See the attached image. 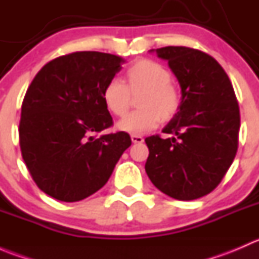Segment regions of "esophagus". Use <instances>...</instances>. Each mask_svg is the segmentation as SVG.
Returning <instances> with one entry per match:
<instances>
[{"label": "esophagus", "instance_id": "1", "mask_svg": "<svg viewBox=\"0 0 259 259\" xmlns=\"http://www.w3.org/2000/svg\"><path fill=\"white\" fill-rule=\"evenodd\" d=\"M132 142L134 143V144H140V143L144 142V139H143V137H140V135L132 134Z\"/></svg>", "mask_w": 259, "mask_h": 259}]
</instances>
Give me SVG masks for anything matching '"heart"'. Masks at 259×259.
Listing matches in <instances>:
<instances>
[{
	"instance_id": "1",
	"label": "heart",
	"mask_w": 259,
	"mask_h": 259,
	"mask_svg": "<svg viewBox=\"0 0 259 259\" xmlns=\"http://www.w3.org/2000/svg\"><path fill=\"white\" fill-rule=\"evenodd\" d=\"M126 85L119 79L108 81L103 90L106 109L115 116H124L132 108L133 95L138 98L140 109L133 111L119 122V129L130 134H143L158 125L168 122L178 114L182 94L171 81L165 66L153 60L142 59L125 71Z\"/></svg>"
}]
</instances>
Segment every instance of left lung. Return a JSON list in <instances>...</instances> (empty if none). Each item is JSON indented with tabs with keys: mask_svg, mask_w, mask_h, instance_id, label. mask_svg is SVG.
I'll return each mask as SVG.
<instances>
[{
	"mask_svg": "<svg viewBox=\"0 0 259 259\" xmlns=\"http://www.w3.org/2000/svg\"><path fill=\"white\" fill-rule=\"evenodd\" d=\"M182 88L178 114L164 127L171 134L146 138L145 171L160 192L193 200L218 187L234 160L241 126L239 106L228 75L215 59L185 46L156 49Z\"/></svg>",
	"mask_w": 259,
	"mask_h": 259,
	"instance_id": "obj_1",
	"label": "left lung"
}]
</instances>
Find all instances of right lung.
Masks as SVG:
<instances>
[{
    "mask_svg": "<svg viewBox=\"0 0 259 259\" xmlns=\"http://www.w3.org/2000/svg\"><path fill=\"white\" fill-rule=\"evenodd\" d=\"M122 61L105 52H71L48 62L28 86L18 126L21 154L50 197L77 202L98 192L132 145L125 132L96 138L114 124L103 90Z\"/></svg>",
    "mask_w": 259,
    "mask_h": 259,
    "instance_id": "add662e5",
    "label": "right lung"
}]
</instances>
